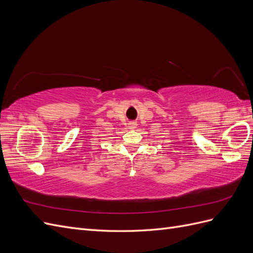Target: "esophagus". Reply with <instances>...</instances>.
Here are the masks:
<instances>
[{
	"mask_svg": "<svg viewBox=\"0 0 253 253\" xmlns=\"http://www.w3.org/2000/svg\"><path fill=\"white\" fill-rule=\"evenodd\" d=\"M136 122H129L128 124V127L131 128V129H134V128H136Z\"/></svg>",
	"mask_w": 253,
	"mask_h": 253,
	"instance_id": "obj_1",
	"label": "esophagus"
}]
</instances>
